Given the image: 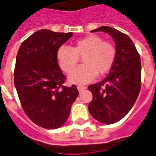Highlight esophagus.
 Returning a JSON list of instances; mask_svg holds the SVG:
<instances>
[{
  "label": "esophagus",
  "instance_id": "esophagus-1",
  "mask_svg": "<svg viewBox=\"0 0 156 156\" xmlns=\"http://www.w3.org/2000/svg\"><path fill=\"white\" fill-rule=\"evenodd\" d=\"M77 88H78V90L79 92H82V91H83L84 90H86V86H77Z\"/></svg>",
  "mask_w": 156,
  "mask_h": 156
}]
</instances>
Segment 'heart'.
I'll return each mask as SVG.
<instances>
[{
    "label": "heart",
    "mask_w": 156,
    "mask_h": 156,
    "mask_svg": "<svg viewBox=\"0 0 156 156\" xmlns=\"http://www.w3.org/2000/svg\"><path fill=\"white\" fill-rule=\"evenodd\" d=\"M79 58L83 65L74 71ZM116 58V48L111 43L103 41L98 36L90 35L78 40L71 48L60 47L57 51V60L60 68L69 76L74 84H86L96 78L97 74H106Z\"/></svg>",
    "instance_id": "1"
}]
</instances>
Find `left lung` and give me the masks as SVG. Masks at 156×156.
I'll return each mask as SVG.
<instances>
[{
    "label": "left lung",
    "mask_w": 156,
    "mask_h": 156,
    "mask_svg": "<svg viewBox=\"0 0 156 156\" xmlns=\"http://www.w3.org/2000/svg\"><path fill=\"white\" fill-rule=\"evenodd\" d=\"M100 31L109 34L114 40L116 58L106 78L88 86L93 94L89 111L99 122L110 125L121 120L138 98L141 88L140 57L126 34L108 26L91 32Z\"/></svg>",
    "instance_id": "left-lung-1"
}]
</instances>
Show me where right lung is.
Instances as JSON below:
<instances>
[{
	"instance_id": "obj_1",
	"label": "right lung",
	"mask_w": 156,
	"mask_h": 156,
	"mask_svg": "<svg viewBox=\"0 0 156 156\" xmlns=\"http://www.w3.org/2000/svg\"><path fill=\"white\" fill-rule=\"evenodd\" d=\"M73 36L47 29L26 39L18 51L14 85L23 111L31 121L47 129L64 125L78 95L77 86L66 87L57 51Z\"/></svg>"
}]
</instances>
